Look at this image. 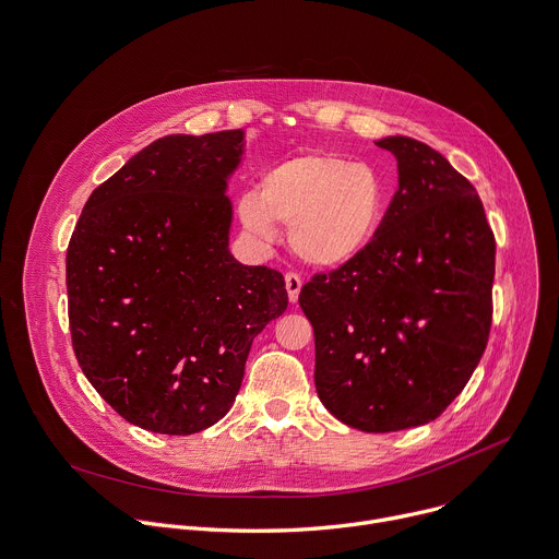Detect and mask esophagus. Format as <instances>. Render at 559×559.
<instances>
[{
    "label": "esophagus",
    "instance_id": "esophagus-1",
    "mask_svg": "<svg viewBox=\"0 0 559 559\" xmlns=\"http://www.w3.org/2000/svg\"><path fill=\"white\" fill-rule=\"evenodd\" d=\"M300 287H302V281L296 272H287L285 274V289H287V296L292 302L298 300V294H300Z\"/></svg>",
    "mask_w": 559,
    "mask_h": 559
}]
</instances>
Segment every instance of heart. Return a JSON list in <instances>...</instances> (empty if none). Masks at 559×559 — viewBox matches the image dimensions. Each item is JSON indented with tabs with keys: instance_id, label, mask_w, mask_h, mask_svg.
I'll list each match as a JSON object with an SVG mask.
<instances>
[{
	"instance_id": "heart-1",
	"label": "heart",
	"mask_w": 559,
	"mask_h": 559,
	"mask_svg": "<svg viewBox=\"0 0 559 559\" xmlns=\"http://www.w3.org/2000/svg\"><path fill=\"white\" fill-rule=\"evenodd\" d=\"M236 212L259 238H274L276 221L289 225V243L300 261L338 270L373 243L386 212V186L367 164L307 152L270 166L259 192H246Z\"/></svg>"
}]
</instances>
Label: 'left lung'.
Here are the masks:
<instances>
[{
	"mask_svg": "<svg viewBox=\"0 0 559 559\" xmlns=\"http://www.w3.org/2000/svg\"><path fill=\"white\" fill-rule=\"evenodd\" d=\"M397 190L373 243L316 274L298 302L313 328V382L347 427L389 433L436 420L480 362L493 313L496 238L475 188L409 136L376 141Z\"/></svg>",
	"mask_w": 559,
	"mask_h": 559,
	"instance_id": "1",
	"label": "left lung"
}]
</instances>
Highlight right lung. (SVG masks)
I'll return each instance as SVG.
<instances>
[{
  "instance_id": "1",
  "label": "right lung",
  "mask_w": 559,
  "mask_h": 559,
  "mask_svg": "<svg viewBox=\"0 0 559 559\" xmlns=\"http://www.w3.org/2000/svg\"><path fill=\"white\" fill-rule=\"evenodd\" d=\"M243 130L156 139L86 201L66 254L79 367L128 423L168 436L218 423L252 341L287 309L283 274L238 263L229 175Z\"/></svg>"
}]
</instances>
